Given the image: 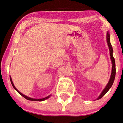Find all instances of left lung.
Here are the masks:
<instances>
[{"mask_svg":"<svg viewBox=\"0 0 123 123\" xmlns=\"http://www.w3.org/2000/svg\"><path fill=\"white\" fill-rule=\"evenodd\" d=\"M107 41L108 43V45L109 51H110V56H111V62H112L113 66H112V70H111V78H110L109 81L108 83L107 84V86H106L105 88L101 93V94L100 95L98 98L97 99V100L99 99L102 98V97L104 96V94H106L107 93V92L109 91V89L111 88V86H112L113 82L114 81L115 77V73H116V68H115V60L114 57L113 56V47L111 46V42H110V35L108 32H107Z\"/></svg>","mask_w":123,"mask_h":123,"instance_id":"1","label":"left lung"}]
</instances>
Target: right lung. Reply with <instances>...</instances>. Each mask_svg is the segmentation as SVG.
I'll return each instance as SVG.
<instances>
[{"instance_id": "right-lung-1", "label": "right lung", "mask_w": 123, "mask_h": 123, "mask_svg": "<svg viewBox=\"0 0 123 123\" xmlns=\"http://www.w3.org/2000/svg\"><path fill=\"white\" fill-rule=\"evenodd\" d=\"M10 79L11 83H12V87H14V88L15 89V90H16V91H17L19 93V94L21 95V96H23V97H24V98H25V99H27V100H32V101H43V100H45V99H47V98H49V97H50V96H49L48 97H45V98H42V99H33V98H30V97H27V96H25V95H24L23 94H22L20 92H19V91H18L17 89L15 87L13 83H12V78H11L10 77Z\"/></svg>"}]
</instances>
